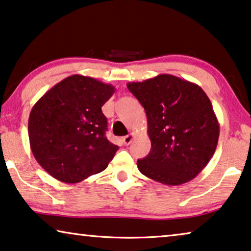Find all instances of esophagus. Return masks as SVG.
Instances as JSON below:
<instances>
[{"instance_id": "obj_1", "label": "esophagus", "mask_w": 251, "mask_h": 251, "mask_svg": "<svg viewBox=\"0 0 251 251\" xmlns=\"http://www.w3.org/2000/svg\"><path fill=\"white\" fill-rule=\"evenodd\" d=\"M132 139H133V134L132 133H130V134H128V136H125V137L122 138V140H123V143H125V145H130V144H131Z\"/></svg>"}]
</instances>
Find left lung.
Segmentation results:
<instances>
[{
    "mask_svg": "<svg viewBox=\"0 0 251 251\" xmlns=\"http://www.w3.org/2000/svg\"><path fill=\"white\" fill-rule=\"evenodd\" d=\"M126 87L147 115L150 154L138 159L144 176L168 186L189 182L215 152L220 125L212 103L198 85L158 75Z\"/></svg>",
    "mask_w": 251,
    "mask_h": 251,
    "instance_id": "left-lung-1",
    "label": "left lung"
}]
</instances>
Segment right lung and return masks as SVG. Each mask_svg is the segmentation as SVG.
Returning a JSON list of instances; mask_svg holds the SVG:
<instances>
[{
    "mask_svg": "<svg viewBox=\"0 0 251 251\" xmlns=\"http://www.w3.org/2000/svg\"><path fill=\"white\" fill-rule=\"evenodd\" d=\"M115 88L74 75L56 83L31 108L28 136L32 155L50 176L78 183L107 168L119 150L105 136L101 106Z\"/></svg>",
    "mask_w": 251,
    "mask_h": 251,
    "instance_id": "add662e5",
    "label": "right lung"
}]
</instances>
